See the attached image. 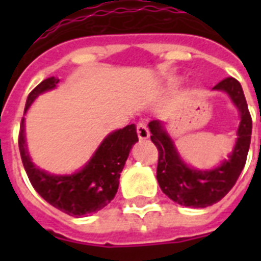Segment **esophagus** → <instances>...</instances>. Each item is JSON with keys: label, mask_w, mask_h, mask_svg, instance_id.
<instances>
[{"label": "esophagus", "mask_w": 261, "mask_h": 261, "mask_svg": "<svg viewBox=\"0 0 261 261\" xmlns=\"http://www.w3.org/2000/svg\"><path fill=\"white\" fill-rule=\"evenodd\" d=\"M137 134H138L139 141H146L150 137V133H149V128L145 123H138L137 124Z\"/></svg>", "instance_id": "34e87169"}]
</instances>
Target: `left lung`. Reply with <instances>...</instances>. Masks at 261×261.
<instances>
[{
    "label": "left lung",
    "instance_id": "8db88e82",
    "mask_svg": "<svg viewBox=\"0 0 261 261\" xmlns=\"http://www.w3.org/2000/svg\"><path fill=\"white\" fill-rule=\"evenodd\" d=\"M213 90L225 92L240 115L233 150L218 167L213 169L190 167L181 159L165 123L161 120L149 123L151 142L159 149L157 181L160 188L168 198L181 206L204 208L219 202L233 188L247 161L251 145L252 118L241 84L233 77H227L217 84Z\"/></svg>",
    "mask_w": 261,
    "mask_h": 261
}]
</instances>
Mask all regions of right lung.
I'll return each instance as SVG.
<instances>
[{"instance_id": "add662e5", "label": "right lung", "mask_w": 261, "mask_h": 261, "mask_svg": "<svg viewBox=\"0 0 261 261\" xmlns=\"http://www.w3.org/2000/svg\"><path fill=\"white\" fill-rule=\"evenodd\" d=\"M58 83V79L50 77L39 84L27 98L24 115L38 96L55 89ZM137 142V127L128 124L107 135L80 171L70 174H53L36 167L31 159L27 146L24 118L18 135L22 165L35 191L51 206L75 218L97 213L115 198L120 173L130 150Z\"/></svg>"}]
</instances>
